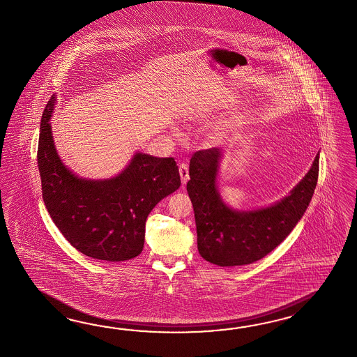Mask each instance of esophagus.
I'll return each mask as SVG.
<instances>
[{"label":"esophagus","instance_id":"esophagus-1","mask_svg":"<svg viewBox=\"0 0 357 357\" xmlns=\"http://www.w3.org/2000/svg\"><path fill=\"white\" fill-rule=\"evenodd\" d=\"M178 171H180V176H181V183H188L189 181V168H188V165H180Z\"/></svg>","mask_w":357,"mask_h":357}]
</instances>
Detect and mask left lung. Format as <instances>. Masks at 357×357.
I'll use <instances>...</instances> for the list:
<instances>
[{
    "label": "left lung",
    "instance_id": "8db88e82",
    "mask_svg": "<svg viewBox=\"0 0 357 357\" xmlns=\"http://www.w3.org/2000/svg\"><path fill=\"white\" fill-rule=\"evenodd\" d=\"M222 151L202 150L190 159L186 190L192 199L202 257L220 266L252 264L273 251L310 206L319 178L317 154L308 174L281 201L254 210H234L222 201L218 176Z\"/></svg>",
    "mask_w": 357,
    "mask_h": 357
}]
</instances>
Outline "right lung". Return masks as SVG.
I'll list each match as a JSON object with an SVG mask.
<instances>
[{
  "mask_svg": "<svg viewBox=\"0 0 357 357\" xmlns=\"http://www.w3.org/2000/svg\"><path fill=\"white\" fill-rule=\"evenodd\" d=\"M56 96L41 118L37 165L50 218L77 251L97 260L124 261L142 252L147 216L180 185L174 158L136 151L119 174L84 178L64 165L55 149L50 119Z\"/></svg>",
  "mask_w": 357,
  "mask_h": 357,
  "instance_id": "add662e5",
  "label": "right lung"
}]
</instances>
